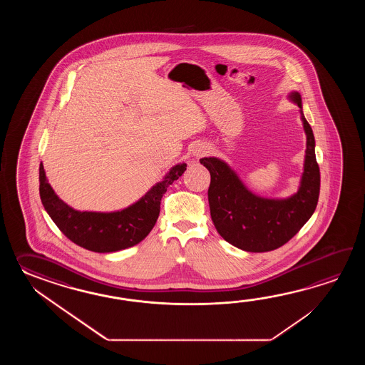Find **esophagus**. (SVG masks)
<instances>
[{
	"label": "esophagus",
	"instance_id": "1",
	"mask_svg": "<svg viewBox=\"0 0 365 365\" xmlns=\"http://www.w3.org/2000/svg\"><path fill=\"white\" fill-rule=\"evenodd\" d=\"M206 153H207V151H206V148H195V150H194V155H195V156L205 155V154H206Z\"/></svg>",
	"mask_w": 365,
	"mask_h": 365
}]
</instances>
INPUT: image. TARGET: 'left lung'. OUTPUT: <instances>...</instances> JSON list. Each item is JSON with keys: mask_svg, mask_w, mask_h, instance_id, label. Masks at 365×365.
Masks as SVG:
<instances>
[{"mask_svg": "<svg viewBox=\"0 0 365 365\" xmlns=\"http://www.w3.org/2000/svg\"><path fill=\"white\" fill-rule=\"evenodd\" d=\"M289 99L300 108L307 150L297 193L286 200H269L249 192L237 175L217 158H202L210 172L209 205L219 235L236 248L262 253L284 245L313 215L319 195V167L314 153V135L304 117L302 96Z\"/></svg>", "mask_w": 365, "mask_h": 365, "instance_id": "obj_1", "label": "left lung"}]
</instances>
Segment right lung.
<instances>
[{
	"label": "right lung",
	"mask_w": 365,
	"mask_h": 365,
	"mask_svg": "<svg viewBox=\"0 0 365 365\" xmlns=\"http://www.w3.org/2000/svg\"><path fill=\"white\" fill-rule=\"evenodd\" d=\"M186 164L172 167L163 181L153 186L140 201L115 212L77 211L61 201L48 184L40 164V198L44 209L70 241L96 253H110L130 248L148 236L160 212V201L167 187L185 172Z\"/></svg>",
	"instance_id": "add662e5"
}]
</instances>
